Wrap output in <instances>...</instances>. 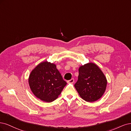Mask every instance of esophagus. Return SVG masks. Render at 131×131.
I'll list each match as a JSON object with an SVG mask.
<instances>
[{"mask_svg": "<svg viewBox=\"0 0 131 131\" xmlns=\"http://www.w3.org/2000/svg\"><path fill=\"white\" fill-rule=\"evenodd\" d=\"M74 79H73V78H72L71 79H70V80H69V81H67V83H71V84H72V83H74Z\"/></svg>", "mask_w": 131, "mask_h": 131, "instance_id": "obj_1", "label": "esophagus"}]
</instances>
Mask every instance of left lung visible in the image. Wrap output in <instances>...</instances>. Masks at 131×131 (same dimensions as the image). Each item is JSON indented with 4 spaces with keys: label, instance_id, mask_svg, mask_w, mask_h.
<instances>
[{
    "label": "left lung",
    "instance_id": "left-lung-1",
    "mask_svg": "<svg viewBox=\"0 0 131 131\" xmlns=\"http://www.w3.org/2000/svg\"><path fill=\"white\" fill-rule=\"evenodd\" d=\"M107 84L102 71L96 64L90 62L79 67L78 79L74 87L84 100L92 102L102 96Z\"/></svg>",
    "mask_w": 131,
    "mask_h": 131
}]
</instances>
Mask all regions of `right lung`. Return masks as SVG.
I'll return each instance as SVG.
<instances>
[{"label":"right lung","mask_w":131,"mask_h":131,"mask_svg":"<svg viewBox=\"0 0 131 131\" xmlns=\"http://www.w3.org/2000/svg\"><path fill=\"white\" fill-rule=\"evenodd\" d=\"M29 84L31 91L37 98L51 102L58 97L67 83L62 79L56 65L45 61L31 71Z\"/></svg>","instance_id":"obj_1"}]
</instances>
